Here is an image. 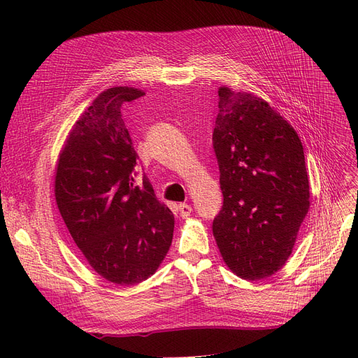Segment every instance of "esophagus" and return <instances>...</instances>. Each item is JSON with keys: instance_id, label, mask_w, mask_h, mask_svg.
<instances>
[{"instance_id": "34e87169", "label": "esophagus", "mask_w": 358, "mask_h": 358, "mask_svg": "<svg viewBox=\"0 0 358 358\" xmlns=\"http://www.w3.org/2000/svg\"><path fill=\"white\" fill-rule=\"evenodd\" d=\"M192 206L190 204H185V203H181V204H178V212H180V216L182 217V219H185L187 216H190L192 215Z\"/></svg>"}]
</instances>
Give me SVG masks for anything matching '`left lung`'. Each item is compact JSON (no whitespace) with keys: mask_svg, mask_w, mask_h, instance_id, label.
Instances as JSON below:
<instances>
[{"mask_svg":"<svg viewBox=\"0 0 358 358\" xmlns=\"http://www.w3.org/2000/svg\"><path fill=\"white\" fill-rule=\"evenodd\" d=\"M213 149L223 206L213 235L227 266L241 278L278 271L292 254L309 210L303 146L268 103L219 88Z\"/></svg>","mask_w":358,"mask_h":358,"instance_id":"obj_1","label":"left lung"}]
</instances>
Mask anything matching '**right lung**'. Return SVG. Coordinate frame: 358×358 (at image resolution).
I'll use <instances>...</instances> for the list:
<instances>
[{"instance_id":"add662e5","label":"right lung","mask_w":358,"mask_h":358,"mask_svg":"<svg viewBox=\"0 0 358 358\" xmlns=\"http://www.w3.org/2000/svg\"><path fill=\"white\" fill-rule=\"evenodd\" d=\"M143 91L115 87L101 92L73 124L59 155L55 197L66 228L88 264L120 286L152 275L171 247L174 215L152 184L134 176L138 154L122 106Z\"/></svg>"}]
</instances>
